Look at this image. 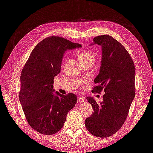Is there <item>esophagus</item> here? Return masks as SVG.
Returning <instances> with one entry per match:
<instances>
[{"mask_svg":"<svg viewBox=\"0 0 153 153\" xmlns=\"http://www.w3.org/2000/svg\"><path fill=\"white\" fill-rule=\"evenodd\" d=\"M78 101H80V102H84V101H85V98L84 97H83V96H80V97H78Z\"/></svg>","mask_w":153,"mask_h":153,"instance_id":"obj_1","label":"esophagus"}]
</instances>
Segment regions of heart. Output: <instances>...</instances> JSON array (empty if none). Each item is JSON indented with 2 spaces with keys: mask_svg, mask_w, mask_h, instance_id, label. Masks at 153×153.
<instances>
[{
  "mask_svg": "<svg viewBox=\"0 0 153 153\" xmlns=\"http://www.w3.org/2000/svg\"><path fill=\"white\" fill-rule=\"evenodd\" d=\"M79 58L82 64L86 62H93L95 61L94 54L89 51H83L79 54Z\"/></svg>",
  "mask_w": 153,
  "mask_h": 153,
  "instance_id": "heart-1",
  "label": "heart"
}]
</instances>
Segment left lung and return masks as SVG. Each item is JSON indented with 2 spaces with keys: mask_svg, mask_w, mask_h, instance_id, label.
<instances>
[{
  "mask_svg": "<svg viewBox=\"0 0 153 153\" xmlns=\"http://www.w3.org/2000/svg\"><path fill=\"white\" fill-rule=\"evenodd\" d=\"M94 44L100 45L102 59L100 73L94 80L92 92L104 90L100 103L87 97L94 113L85 119L87 130L97 137H108L122 127L135 96V68L126 49L109 35L95 37Z\"/></svg>",
  "mask_w": 153,
  "mask_h": 153,
  "instance_id": "8db88e82",
  "label": "left lung"
}]
</instances>
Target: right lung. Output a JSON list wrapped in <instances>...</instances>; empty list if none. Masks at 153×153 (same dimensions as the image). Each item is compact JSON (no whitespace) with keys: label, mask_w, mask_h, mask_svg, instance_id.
<instances>
[{"label":"right lung","mask_w":153,"mask_h":153,"mask_svg":"<svg viewBox=\"0 0 153 153\" xmlns=\"http://www.w3.org/2000/svg\"><path fill=\"white\" fill-rule=\"evenodd\" d=\"M78 47L82 45L61 37H48L36 46L23 68L19 100L30 126L39 133L50 135L61 130L76 103L73 93L54 94L53 84L64 52Z\"/></svg>","instance_id":"1"}]
</instances>
